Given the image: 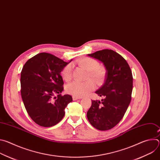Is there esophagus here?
I'll return each mask as SVG.
<instances>
[{
  "mask_svg": "<svg viewBox=\"0 0 160 160\" xmlns=\"http://www.w3.org/2000/svg\"><path fill=\"white\" fill-rule=\"evenodd\" d=\"M81 99V98H80V97H77V96H73V101H76V100H77V99Z\"/></svg>",
  "mask_w": 160,
  "mask_h": 160,
  "instance_id": "34e87169",
  "label": "esophagus"
}]
</instances>
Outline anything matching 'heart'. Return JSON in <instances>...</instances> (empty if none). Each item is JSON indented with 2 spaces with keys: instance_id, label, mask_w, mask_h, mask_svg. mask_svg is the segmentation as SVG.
Masks as SVG:
<instances>
[{
  "instance_id": "1",
  "label": "heart",
  "mask_w": 160,
  "mask_h": 160,
  "mask_svg": "<svg viewBox=\"0 0 160 160\" xmlns=\"http://www.w3.org/2000/svg\"><path fill=\"white\" fill-rule=\"evenodd\" d=\"M80 66L88 71L87 78H91L97 83H101L106 76L105 68L99 65V62L94 58L90 57H84L77 62ZM72 66L66 65L61 71V76L66 80H70L72 78ZM95 88L94 83L92 80L85 82L73 81L68 83L66 87V92L74 96L82 97L88 94Z\"/></svg>"
}]
</instances>
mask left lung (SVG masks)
I'll return each instance as SVG.
<instances>
[{
    "instance_id": "obj_1",
    "label": "left lung",
    "mask_w": 160,
    "mask_h": 160,
    "mask_svg": "<svg viewBox=\"0 0 160 160\" xmlns=\"http://www.w3.org/2000/svg\"><path fill=\"white\" fill-rule=\"evenodd\" d=\"M88 56L102 62L106 70L104 84L96 93L104 98L92 101L87 117L90 123L99 130H108L123 118L130 104L133 88V77L126 60L111 49H103Z\"/></svg>"
}]
</instances>
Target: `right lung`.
<instances>
[{"mask_svg":"<svg viewBox=\"0 0 160 160\" xmlns=\"http://www.w3.org/2000/svg\"><path fill=\"white\" fill-rule=\"evenodd\" d=\"M68 63L46 52L28 59L21 72V94L26 110L40 126L52 127L64 116V109L72 101L70 95L62 96V68ZM58 94L53 98L54 94Z\"/></svg>","mask_w":160,"mask_h":160,"instance_id":"add662e5","label":"right lung"}]
</instances>
